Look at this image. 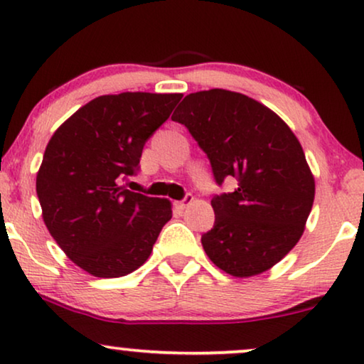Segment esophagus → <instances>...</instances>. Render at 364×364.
<instances>
[{"label": "esophagus", "mask_w": 364, "mask_h": 364, "mask_svg": "<svg viewBox=\"0 0 364 364\" xmlns=\"http://www.w3.org/2000/svg\"><path fill=\"white\" fill-rule=\"evenodd\" d=\"M192 200H193V196H192V193H186V196H183L182 200H178V202H177V207H178V208H186V207L188 205V203H191Z\"/></svg>", "instance_id": "obj_1"}]
</instances>
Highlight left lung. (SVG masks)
Instances as JSON below:
<instances>
[{"mask_svg": "<svg viewBox=\"0 0 364 364\" xmlns=\"http://www.w3.org/2000/svg\"><path fill=\"white\" fill-rule=\"evenodd\" d=\"M207 154L217 186L203 250L223 272L252 277L282 260L305 230L315 178L290 127L255 99L225 89L188 94L173 112Z\"/></svg>", "mask_w": 364, "mask_h": 364, "instance_id": "left-lung-1", "label": "left lung"}]
</instances>
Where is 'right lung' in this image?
<instances>
[{
    "label": "right lung",
    "mask_w": 364,
    "mask_h": 364,
    "mask_svg": "<svg viewBox=\"0 0 364 364\" xmlns=\"http://www.w3.org/2000/svg\"><path fill=\"white\" fill-rule=\"evenodd\" d=\"M182 94L99 96L54 132L36 177L43 218L63 252L82 270L116 278L137 270L172 218L167 198L122 186L136 176L147 139Z\"/></svg>",
    "instance_id": "right-lung-1"
}]
</instances>
